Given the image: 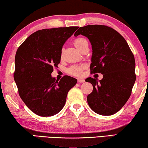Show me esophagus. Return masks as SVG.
Listing matches in <instances>:
<instances>
[{
	"instance_id": "34e87169",
	"label": "esophagus",
	"mask_w": 148,
	"mask_h": 148,
	"mask_svg": "<svg viewBox=\"0 0 148 148\" xmlns=\"http://www.w3.org/2000/svg\"><path fill=\"white\" fill-rule=\"evenodd\" d=\"M84 82H85V80L83 79H78V80H77L78 83H84Z\"/></svg>"
}]
</instances>
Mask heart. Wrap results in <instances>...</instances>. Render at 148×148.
Returning <instances> with one entry per match:
<instances>
[{
    "instance_id": "1",
    "label": "heart",
    "mask_w": 148,
    "mask_h": 148,
    "mask_svg": "<svg viewBox=\"0 0 148 148\" xmlns=\"http://www.w3.org/2000/svg\"><path fill=\"white\" fill-rule=\"evenodd\" d=\"M88 43V41L84 38H78L74 40V44L77 49L80 50L85 44ZM83 66H73L69 69V73L73 75L79 76L82 73Z\"/></svg>"
}]
</instances>
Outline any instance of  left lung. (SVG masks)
<instances>
[{
	"label": "left lung",
	"mask_w": 148,
	"mask_h": 148,
	"mask_svg": "<svg viewBox=\"0 0 148 148\" xmlns=\"http://www.w3.org/2000/svg\"><path fill=\"white\" fill-rule=\"evenodd\" d=\"M82 35L92 47V73H100L102 79L88 77L93 86L87 100L90 108L104 116L114 114L129 100L136 79L133 52L125 38L112 28L102 25L80 27L74 36Z\"/></svg>",
	"instance_id": "obj_1"
}]
</instances>
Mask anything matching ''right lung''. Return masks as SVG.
Masks as SVG:
<instances>
[{"label": "right lung", "instance_id": "1", "mask_svg": "<svg viewBox=\"0 0 148 148\" xmlns=\"http://www.w3.org/2000/svg\"><path fill=\"white\" fill-rule=\"evenodd\" d=\"M77 27L43 29L31 34L15 54L14 79L26 106L41 116H51L63 108L77 79L56 80L51 73L60 62L62 46Z\"/></svg>", "mask_w": 148, "mask_h": 148}]
</instances>
